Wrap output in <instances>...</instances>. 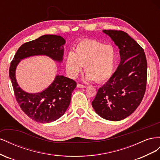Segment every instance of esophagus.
Instances as JSON below:
<instances>
[{"label":"esophagus","mask_w":160,"mask_h":160,"mask_svg":"<svg viewBox=\"0 0 160 160\" xmlns=\"http://www.w3.org/2000/svg\"><path fill=\"white\" fill-rule=\"evenodd\" d=\"M77 87L78 88H86V86L85 85H81V84H77Z\"/></svg>","instance_id":"esophagus-1"}]
</instances>
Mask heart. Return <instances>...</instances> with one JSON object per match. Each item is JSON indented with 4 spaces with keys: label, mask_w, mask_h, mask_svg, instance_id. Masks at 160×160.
Masks as SVG:
<instances>
[{
    "label": "heart",
    "mask_w": 160,
    "mask_h": 160,
    "mask_svg": "<svg viewBox=\"0 0 160 160\" xmlns=\"http://www.w3.org/2000/svg\"><path fill=\"white\" fill-rule=\"evenodd\" d=\"M115 61L116 51L112 45L87 39L77 45L75 52L71 50L67 52L65 65L67 72L72 78L77 76L85 65L87 80L103 82L112 75Z\"/></svg>",
    "instance_id": "b5f03b06"
}]
</instances>
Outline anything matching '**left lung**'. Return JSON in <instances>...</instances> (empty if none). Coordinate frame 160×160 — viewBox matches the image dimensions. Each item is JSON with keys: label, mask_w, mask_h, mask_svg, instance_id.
Returning <instances> with one entry per match:
<instances>
[{"label": "left lung", "mask_w": 160, "mask_h": 160, "mask_svg": "<svg viewBox=\"0 0 160 160\" xmlns=\"http://www.w3.org/2000/svg\"><path fill=\"white\" fill-rule=\"evenodd\" d=\"M119 49L120 62L113 75L98 89L92 106L102 118L118 122L133 113L142 102L147 83L143 49L128 33L103 30Z\"/></svg>", "instance_id": "8db88e82"}]
</instances>
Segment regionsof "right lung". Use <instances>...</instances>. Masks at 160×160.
Listing matches in <instances>:
<instances>
[{"mask_svg":"<svg viewBox=\"0 0 160 160\" xmlns=\"http://www.w3.org/2000/svg\"><path fill=\"white\" fill-rule=\"evenodd\" d=\"M65 42L64 38L59 35H42L22 45L11 63L9 77L16 99L25 113L37 122H52L63 115L69 106L72 92L77 83L68 77L57 75L45 90L37 93H27L17 83L15 75L17 67L24 59L39 55L47 56L61 63L63 60Z\"/></svg>","mask_w":160,"mask_h":160,"instance_id":"right-lung-1","label":"right lung"}]
</instances>
